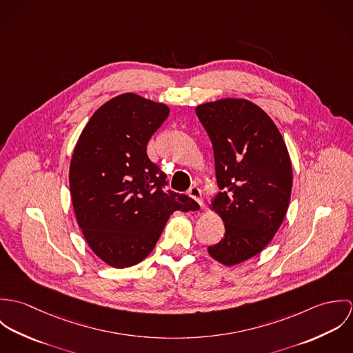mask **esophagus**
<instances>
[{
  "label": "esophagus",
  "mask_w": 353,
  "mask_h": 353,
  "mask_svg": "<svg viewBox=\"0 0 353 353\" xmlns=\"http://www.w3.org/2000/svg\"><path fill=\"white\" fill-rule=\"evenodd\" d=\"M189 196L199 202V205L201 206V209H203V200H202L201 190H200L197 186H193V188L189 189Z\"/></svg>",
  "instance_id": "obj_1"
}]
</instances>
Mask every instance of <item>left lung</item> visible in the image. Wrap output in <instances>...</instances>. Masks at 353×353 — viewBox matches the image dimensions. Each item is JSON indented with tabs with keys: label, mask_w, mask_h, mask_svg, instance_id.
Returning a JSON list of instances; mask_svg holds the SVG:
<instances>
[{
	"label": "left lung",
	"mask_w": 353,
	"mask_h": 353,
	"mask_svg": "<svg viewBox=\"0 0 353 353\" xmlns=\"http://www.w3.org/2000/svg\"><path fill=\"white\" fill-rule=\"evenodd\" d=\"M213 147L219 192L210 203L224 238L208 252L232 266L262 252L279 231L292 192V165L274 122L246 99L197 105Z\"/></svg>",
	"instance_id": "left-lung-1"
}]
</instances>
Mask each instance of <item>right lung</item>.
Listing matches in <instances>:
<instances>
[{"label": "right lung", "mask_w": 353, "mask_h": 353, "mask_svg": "<svg viewBox=\"0 0 353 353\" xmlns=\"http://www.w3.org/2000/svg\"><path fill=\"white\" fill-rule=\"evenodd\" d=\"M170 108L136 94L99 107L74 147L69 186L83 235L103 262L129 268L150 255L175 210H197L186 194L164 190L167 175L147 144Z\"/></svg>", "instance_id": "right-lung-1"}]
</instances>
